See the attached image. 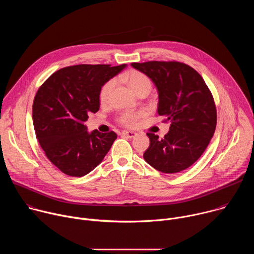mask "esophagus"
<instances>
[{
	"instance_id": "esophagus-1",
	"label": "esophagus",
	"mask_w": 254,
	"mask_h": 254,
	"mask_svg": "<svg viewBox=\"0 0 254 254\" xmlns=\"http://www.w3.org/2000/svg\"><path fill=\"white\" fill-rule=\"evenodd\" d=\"M122 134H123L124 136L129 137V138H132V137H134V136L136 135V132H134V131H127V130H124V131L122 132Z\"/></svg>"
}]
</instances>
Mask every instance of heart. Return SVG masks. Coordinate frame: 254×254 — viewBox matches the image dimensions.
Returning <instances> with one entry per match:
<instances>
[{"mask_svg":"<svg viewBox=\"0 0 254 254\" xmlns=\"http://www.w3.org/2000/svg\"><path fill=\"white\" fill-rule=\"evenodd\" d=\"M123 79L127 83L130 89L137 95L142 91H150L152 87L151 80L147 75H144L142 72L134 69H130L123 74ZM116 85V79H110L106 81L100 88L99 91V101L101 103H106L110 98V95ZM144 116V112H127L121 115L119 118L120 124L127 127H134L138 120Z\"/></svg>","mask_w":254,"mask_h":254,"instance_id":"heart-1","label":"heart"}]
</instances>
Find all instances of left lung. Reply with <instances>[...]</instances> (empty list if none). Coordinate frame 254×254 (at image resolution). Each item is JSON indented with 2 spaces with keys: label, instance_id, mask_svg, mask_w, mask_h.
<instances>
[{
  "label": "left lung",
  "instance_id": "left-lung-1",
  "mask_svg": "<svg viewBox=\"0 0 254 254\" xmlns=\"http://www.w3.org/2000/svg\"><path fill=\"white\" fill-rule=\"evenodd\" d=\"M131 66L152 79L158 89V114L170 122L161 139L148 132L150 147L143 159L156 170L174 174L193 165L205 152L215 132L216 106L202 76L177 61H149Z\"/></svg>",
  "mask_w": 254,
  "mask_h": 254
}]
</instances>
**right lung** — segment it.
Returning a JSON list of instances; mask_svg holds the SVG:
<instances>
[{
  "instance_id": "obj_1",
  "label": "right lung",
  "mask_w": 254,
  "mask_h": 254,
  "mask_svg": "<svg viewBox=\"0 0 254 254\" xmlns=\"http://www.w3.org/2000/svg\"><path fill=\"white\" fill-rule=\"evenodd\" d=\"M127 64H80L57 70L33 102V125L41 148L62 173L82 177L103 160L118 137L115 131L88 132V114L99 110L101 86Z\"/></svg>"
}]
</instances>
